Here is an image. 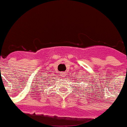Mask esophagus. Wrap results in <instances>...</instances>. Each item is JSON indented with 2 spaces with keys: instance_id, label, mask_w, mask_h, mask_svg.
<instances>
[{
  "instance_id": "34e87169",
  "label": "esophagus",
  "mask_w": 127,
  "mask_h": 127,
  "mask_svg": "<svg viewBox=\"0 0 127 127\" xmlns=\"http://www.w3.org/2000/svg\"><path fill=\"white\" fill-rule=\"evenodd\" d=\"M61 76H64V73H61Z\"/></svg>"
}]
</instances>
